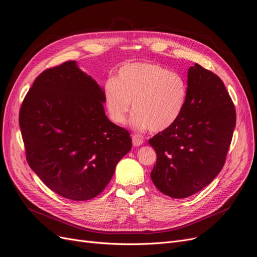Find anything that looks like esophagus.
Instances as JSON below:
<instances>
[{
  "label": "esophagus",
  "instance_id": "esophagus-1",
  "mask_svg": "<svg viewBox=\"0 0 257 257\" xmlns=\"http://www.w3.org/2000/svg\"><path fill=\"white\" fill-rule=\"evenodd\" d=\"M132 141H133V145L135 147H139V146H142L144 144V141L138 135H133V136H132Z\"/></svg>",
  "mask_w": 257,
  "mask_h": 257
}]
</instances>
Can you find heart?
Segmentation results:
<instances>
[{
	"label": "heart",
	"mask_w": 257,
	"mask_h": 257,
	"mask_svg": "<svg viewBox=\"0 0 257 257\" xmlns=\"http://www.w3.org/2000/svg\"><path fill=\"white\" fill-rule=\"evenodd\" d=\"M188 92L183 76L151 62L123 65L103 89L106 110L113 123L126 122L133 102L132 125L154 133L169 128L180 118Z\"/></svg>",
	"instance_id": "obj_1"
}]
</instances>
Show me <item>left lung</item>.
Listing matches in <instances>:
<instances>
[{
  "label": "left lung",
  "mask_w": 257,
  "mask_h": 257,
  "mask_svg": "<svg viewBox=\"0 0 257 257\" xmlns=\"http://www.w3.org/2000/svg\"><path fill=\"white\" fill-rule=\"evenodd\" d=\"M188 89L180 118L149 141L157 152L152 181L173 198L193 195L219 175L236 126L234 103L215 74L195 63Z\"/></svg>",
  "instance_id": "8db88e82"
}]
</instances>
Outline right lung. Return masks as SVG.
I'll list each match as a JSON object with an SVG mask.
<instances>
[{
	"label": "right lung",
	"mask_w": 257,
	"mask_h": 257,
	"mask_svg": "<svg viewBox=\"0 0 257 257\" xmlns=\"http://www.w3.org/2000/svg\"><path fill=\"white\" fill-rule=\"evenodd\" d=\"M103 88L68 61L46 69L26 95L19 125L27 160L50 190L72 200L97 196L132 149L107 118Z\"/></svg>",
	"instance_id": "add662e5"
}]
</instances>
